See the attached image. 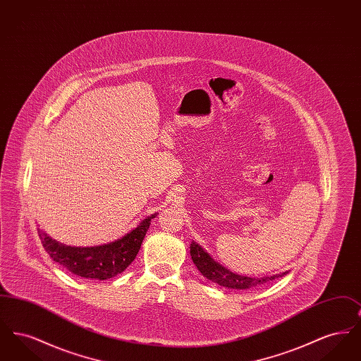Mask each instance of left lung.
Returning <instances> with one entry per match:
<instances>
[{
	"label": "left lung",
	"instance_id": "obj_1",
	"mask_svg": "<svg viewBox=\"0 0 361 361\" xmlns=\"http://www.w3.org/2000/svg\"><path fill=\"white\" fill-rule=\"evenodd\" d=\"M190 256L193 264L197 267L200 274L207 277L208 280L226 287V288H233V290H247L252 287H257L264 283H268L271 280H275L276 277H281L286 274L281 275L265 276V277H247V276H240L228 271L216 262L214 258L211 257L206 250L196 242H190Z\"/></svg>",
	"mask_w": 361,
	"mask_h": 361
}]
</instances>
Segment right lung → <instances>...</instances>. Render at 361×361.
<instances>
[{"mask_svg": "<svg viewBox=\"0 0 361 361\" xmlns=\"http://www.w3.org/2000/svg\"><path fill=\"white\" fill-rule=\"evenodd\" d=\"M153 214L121 240L92 247H75L56 242L37 227L39 238L50 257L74 275L93 280H106L121 274L137 257Z\"/></svg>", "mask_w": 361, "mask_h": 361, "instance_id": "obj_1", "label": "right lung"}]
</instances>
